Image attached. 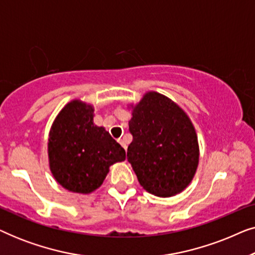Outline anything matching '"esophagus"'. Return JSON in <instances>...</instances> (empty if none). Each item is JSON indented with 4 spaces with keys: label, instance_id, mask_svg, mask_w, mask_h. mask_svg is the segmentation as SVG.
<instances>
[{
    "label": "esophagus",
    "instance_id": "esophagus-1",
    "mask_svg": "<svg viewBox=\"0 0 255 255\" xmlns=\"http://www.w3.org/2000/svg\"><path fill=\"white\" fill-rule=\"evenodd\" d=\"M118 142H120V144H121L122 146H123V147H124L125 149H127L128 146H127V144H125V141H124V139H123V138H120V139H118Z\"/></svg>",
    "mask_w": 255,
    "mask_h": 255
}]
</instances>
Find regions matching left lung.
<instances>
[{
	"mask_svg": "<svg viewBox=\"0 0 255 255\" xmlns=\"http://www.w3.org/2000/svg\"><path fill=\"white\" fill-rule=\"evenodd\" d=\"M132 108L128 122L133 140L128 147L139 183L159 197L180 194L196 173L200 148L188 115L156 92L146 93Z\"/></svg>",
	"mask_w": 255,
	"mask_h": 255,
	"instance_id": "obj_1",
	"label": "left lung"
}]
</instances>
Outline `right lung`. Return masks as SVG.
I'll list each match as a JSON object with an SVG mask.
<instances>
[{
  "label": "right lung",
  "instance_id": "1",
  "mask_svg": "<svg viewBox=\"0 0 255 255\" xmlns=\"http://www.w3.org/2000/svg\"><path fill=\"white\" fill-rule=\"evenodd\" d=\"M48 162L57 182L73 193L90 194L109 167L125 160V149L94 124V108L73 100L62 108L48 134Z\"/></svg>",
  "mask_w": 255,
  "mask_h": 255
}]
</instances>
